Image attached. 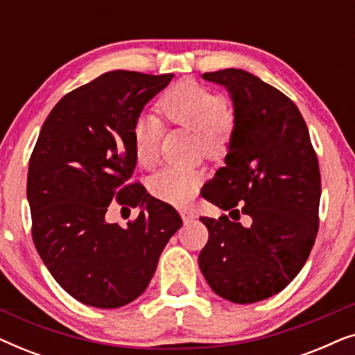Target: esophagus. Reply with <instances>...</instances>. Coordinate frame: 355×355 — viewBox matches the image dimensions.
I'll return each mask as SVG.
<instances>
[{
  "mask_svg": "<svg viewBox=\"0 0 355 355\" xmlns=\"http://www.w3.org/2000/svg\"><path fill=\"white\" fill-rule=\"evenodd\" d=\"M179 213H181V218H182V221L186 223H192L193 220H196L197 218V215H196V211H192V210H189V208H181V210H179Z\"/></svg>",
  "mask_w": 355,
  "mask_h": 355,
  "instance_id": "34e87169",
  "label": "esophagus"
}]
</instances>
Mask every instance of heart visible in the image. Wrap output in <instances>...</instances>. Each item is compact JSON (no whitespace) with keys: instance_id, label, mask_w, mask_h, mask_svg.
<instances>
[{"instance_id":"obj_1","label":"heart","mask_w":355,"mask_h":355,"mask_svg":"<svg viewBox=\"0 0 355 355\" xmlns=\"http://www.w3.org/2000/svg\"><path fill=\"white\" fill-rule=\"evenodd\" d=\"M158 110L169 123L197 132L198 145L208 157H218L230 145L231 123L227 103L221 95L196 84L181 82L159 100ZM163 125L153 114H144L132 128V147L140 166L157 162ZM198 187V174L178 166H168L150 179V191L171 205H186Z\"/></svg>"}]
</instances>
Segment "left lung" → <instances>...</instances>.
<instances>
[{"mask_svg": "<svg viewBox=\"0 0 355 355\" xmlns=\"http://www.w3.org/2000/svg\"><path fill=\"white\" fill-rule=\"evenodd\" d=\"M202 79L225 87L234 116L225 166L203 197L234 221L200 218L210 237L198 266L220 297L254 304L283 291L309 259L322 196L317 155L297 106L275 87L234 67Z\"/></svg>", "mask_w": 355, "mask_h": 355, "instance_id": "left-lung-1", "label": "left lung"}]
</instances>
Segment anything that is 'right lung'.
<instances>
[{"instance_id": "right-lung-1", "label": "right lung", "mask_w": 355, "mask_h": 355, "mask_svg": "<svg viewBox=\"0 0 355 355\" xmlns=\"http://www.w3.org/2000/svg\"><path fill=\"white\" fill-rule=\"evenodd\" d=\"M173 74L105 72L58 101L28 163L32 236L56 283L79 302L118 309L147 289L158 259L182 226L171 205L140 184L132 128ZM139 206L124 228L105 221L109 203Z\"/></svg>"}]
</instances>
